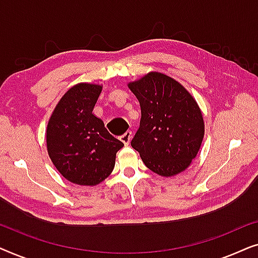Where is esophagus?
<instances>
[{
	"instance_id": "1",
	"label": "esophagus",
	"mask_w": 258,
	"mask_h": 258,
	"mask_svg": "<svg viewBox=\"0 0 258 258\" xmlns=\"http://www.w3.org/2000/svg\"><path fill=\"white\" fill-rule=\"evenodd\" d=\"M132 137H133V133L130 132V130H126V132L123 134V135L119 136V140H121L124 144H129L130 140H132Z\"/></svg>"
}]
</instances>
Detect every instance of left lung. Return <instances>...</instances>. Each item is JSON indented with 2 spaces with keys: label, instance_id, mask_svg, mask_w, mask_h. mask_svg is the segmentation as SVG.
I'll list each match as a JSON object with an SVG mask.
<instances>
[{
  "label": "left lung",
  "instance_id": "left-lung-1",
  "mask_svg": "<svg viewBox=\"0 0 258 258\" xmlns=\"http://www.w3.org/2000/svg\"><path fill=\"white\" fill-rule=\"evenodd\" d=\"M141 105L140 128L132 147L143 163L161 176L188 168L199 153L204 122L191 95L164 74L150 73L129 84Z\"/></svg>",
  "mask_w": 258,
  "mask_h": 258
}]
</instances>
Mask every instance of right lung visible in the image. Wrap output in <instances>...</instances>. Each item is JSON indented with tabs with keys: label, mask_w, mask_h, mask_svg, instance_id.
<instances>
[{
	"label": "right lung",
	"mask_w": 258,
	"mask_h": 258,
	"mask_svg": "<svg viewBox=\"0 0 258 258\" xmlns=\"http://www.w3.org/2000/svg\"><path fill=\"white\" fill-rule=\"evenodd\" d=\"M102 91L80 83L63 95L47 128V148L63 177L80 185H95L111 174L116 153L124 146L104 126L93 109Z\"/></svg>",
	"instance_id": "right-lung-1"
}]
</instances>
